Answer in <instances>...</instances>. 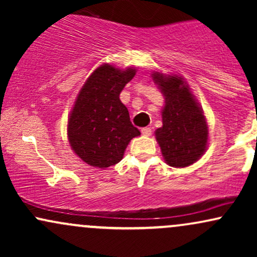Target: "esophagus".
I'll use <instances>...</instances> for the list:
<instances>
[{
    "instance_id": "esophagus-1",
    "label": "esophagus",
    "mask_w": 257,
    "mask_h": 257,
    "mask_svg": "<svg viewBox=\"0 0 257 257\" xmlns=\"http://www.w3.org/2000/svg\"><path fill=\"white\" fill-rule=\"evenodd\" d=\"M141 133H143L144 137H150V135H151L152 131H151V128H149V126H145V128L141 129Z\"/></svg>"
}]
</instances>
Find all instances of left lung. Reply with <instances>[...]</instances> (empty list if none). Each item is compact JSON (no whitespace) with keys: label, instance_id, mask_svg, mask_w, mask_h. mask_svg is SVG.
<instances>
[{"label":"left lung","instance_id":"1","mask_svg":"<svg viewBox=\"0 0 257 257\" xmlns=\"http://www.w3.org/2000/svg\"><path fill=\"white\" fill-rule=\"evenodd\" d=\"M155 83L166 98L163 126L156 131L162 155L170 167L185 168L202 157L208 144V124L202 108L184 78L153 72Z\"/></svg>","mask_w":257,"mask_h":257}]
</instances>
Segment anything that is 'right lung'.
<instances>
[{
  "instance_id": "right-lung-1",
  "label": "right lung",
  "mask_w": 257,
  "mask_h": 257,
  "mask_svg": "<svg viewBox=\"0 0 257 257\" xmlns=\"http://www.w3.org/2000/svg\"><path fill=\"white\" fill-rule=\"evenodd\" d=\"M137 70L116 69L105 64L85 81L71 111L67 135L71 149L91 167L117 164L133 138L140 131L132 124L119 94Z\"/></svg>"
}]
</instances>
